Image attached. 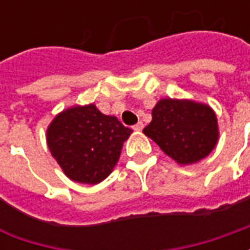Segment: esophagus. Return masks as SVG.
Wrapping results in <instances>:
<instances>
[{
  "label": "esophagus",
  "mask_w": 250,
  "mask_h": 250,
  "mask_svg": "<svg viewBox=\"0 0 250 250\" xmlns=\"http://www.w3.org/2000/svg\"><path fill=\"white\" fill-rule=\"evenodd\" d=\"M132 128H134L135 131H142L143 130V123H142V122H138V123H136V125L132 127Z\"/></svg>",
  "instance_id": "esophagus-1"
}]
</instances>
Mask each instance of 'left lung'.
Instances as JSON below:
<instances>
[{"mask_svg":"<svg viewBox=\"0 0 250 250\" xmlns=\"http://www.w3.org/2000/svg\"><path fill=\"white\" fill-rule=\"evenodd\" d=\"M143 130L166 155L181 166L199 162L214 150L218 120L210 105L190 99H161Z\"/></svg>","mask_w":250,"mask_h":250,"instance_id":"left-lung-1","label":"left lung"}]
</instances>
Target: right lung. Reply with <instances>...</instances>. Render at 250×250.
<instances>
[{"label": "right lung", "instance_id": "add662e5", "mask_svg": "<svg viewBox=\"0 0 250 250\" xmlns=\"http://www.w3.org/2000/svg\"><path fill=\"white\" fill-rule=\"evenodd\" d=\"M132 130L116 116L102 114L93 103L72 105L46 128V145L68 178L98 185L112 173Z\"/></svg>", "mask_w": 250, "mask_h": 250}]
</instances>
